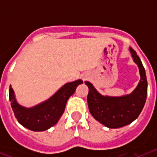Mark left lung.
Masks as SVG:
<instances>
[{
  "label": "left lung",
  "mask_w": 157,
  "mask_h": 157,
  "mask_svg": "<svg viewBox=\"0 0 157 157\" xmlns=\"http://www.w3.org/2000/svg\"><path fill=\"white\" fill-rule=\"evenodd\" d=\"M129 51L140 73L139 85L131 94L121 97L103 96L92 84L85 82L89 88L87 102L90 112L96 121L111 129L123 127L136 120L147 99V81L145 69L136 51L132 48H129Z\"/></svg>",
  "instance_id": "obj_1"
}]
</instances>
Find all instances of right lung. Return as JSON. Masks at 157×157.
I'll use <instances>...</instances> for the list:
<instances>
[{
  "label": "right lung",
  "mask_w": 157,
  "mask_h": 157,
  "mask_svg": "<svg viewBox=\"0 0 157 157\" xmlns=\"http://www.w3.org/2000/svg\"><path fill=\"white\" fill-rule=\"evenodd\" d=\"M83 83L81 80L65 84L52 97L40 104L28 108L18 104L12 87L9 90V98L16 119L23 126L33 131H44L59 121L64 112L67 101Z\"/></svg>",
  "instance_id": "obj_1"
}]
</instances>
